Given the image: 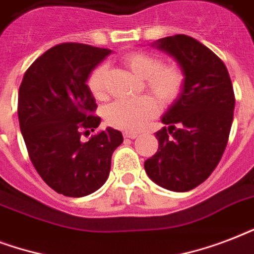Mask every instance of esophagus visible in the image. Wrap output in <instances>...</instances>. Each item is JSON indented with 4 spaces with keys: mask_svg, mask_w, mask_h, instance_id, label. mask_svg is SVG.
Segmentation results:
<instances>
[{
    "mask_svg": "<svg viewBox=\"0 0 254 254\" xmlns=\"http://www.w3.org/2000/svg\"><path fill=\"white\" fill-rule=\"evenodd\" d=\"M124 137H125V138H129V139H134L138 137V134H137V133H130V131H127V133H124Z\"/></svg>",
    "mask_w": 254,
    "mask_h": 254,
    "instance_id": "esophagus-1",
    "label": "esophagus"
}]
</instances>
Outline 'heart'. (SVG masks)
<instances>
[{
	"mask_svg": "<svg viewBox=\"0 0 254 254\" xmlns=\"http://www.w3.org/2000/svg\"><path fill=\"white\" fill-rule=\"evenodd\" d=\"M123 63L133 73L145 79V87L162 104L177 99L183 85V73L175 65H162L159 58L147 53H130L123 57ZM107 63H100L88 77V87L96 99L105 97ZM158 112V104L150 96L120 99L105 108L108 125L125 131H137L145 127Z\"/></svg>",
	"mask_w": 254,
	"mask_h": 254,
	"instance_id": "obj_1",
	"label": "heart"
}]
</instances>
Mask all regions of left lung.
Segmentation results:
<instances>
[{
    "label": "left lung",
    "instance_id": "obj_1",
    "mask_svg": "<svg viewBox=\"0 0 254 254\" xmlns=\"http://www.w3.org/2000/svg\"><path fill=\"white\" fill-rule=\"evenodd\" d=\"M177 62L183 73L179 95L155 133L158 151L145 171L163 189L186 192L211 175L224 153L233 121L235 95L225 64L208 47L178 34L151 43Z\"/></svg>",
    "mask_w": 254,
    "mask_h": 254
}]
</instances>
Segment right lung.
I'll return each mask as SVG.
<instances>
[{
	"mask_svg": "<svg viewBox=\"0 0 254 254\" xmlns=\"http://www.w3.org/2000/svg\"><path fill=\"white\" fill-rule=\"evenodd\" d=\"M112 51L62 43L26 71L18 95V120L30 159L47 185L64 196L81 197L107 182L123 133L107 127L83 141L101 123L87 81Z\"/></svg>",
	"mask_w": 254,
	"mask_h": 254,
	"instance_id": "1",
	"label": "right lung"
}]
</instances>
